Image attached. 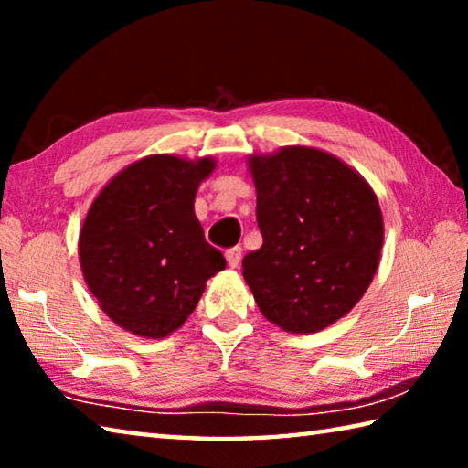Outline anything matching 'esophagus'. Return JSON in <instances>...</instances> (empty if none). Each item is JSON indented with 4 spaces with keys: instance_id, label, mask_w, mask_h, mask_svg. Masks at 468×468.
I'll return each mask as SVG.
<instances>
[{
    "instance_id": "esophagus-1",
    "label": "esophagus",
    "mask_w": 468,
    "mask_h": 468,
    "mask_svg": "<svg viewBox=\"0 0 468 468\" xmlns=\"http://www.w3.org/2000/svg\"><path fill=\"white\" fill-rule=\"evenodd\" d=\"M225 258H227V264H229V266H231V268H237V266H239V262H241V248H231V250H227Z\"/></svg>"
}]
</instances>
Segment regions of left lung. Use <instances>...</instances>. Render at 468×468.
<instances>
[{
	"instance_id": "obj_1",
	"label": "left lung",
	"mask_w": 468,
	"mask_h": 468,
	"mask_svg": "<svg viewBox=\"0 0 468 468\" xmlns=\"http://www.w3.org/2000/svg\"><path fill=\"white\" fill-rule=\"evenodd\" d=\"M264 243L243 279L268 322L310 335L343 318L374 281L384 243L378 196L359 171L314 146L250 154Z\"/></svg>"
}]
</instances>
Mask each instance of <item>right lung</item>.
Masks as SVG:
<instances>
[{
    "instance_id": "add662e5",
    "label": "right lung",
    "mask_w": 468,
    "mask_h": 468,
    "mask_svg": "<svg viewBox=\"0 0 468 468\" xmlns=\"http://www.w3.org/2000/svg\"><path fill=\"white\" fill-rule=\"evenodd\" d=\"M217 158L150 154L94 197L78 237L86 284L111 322L140 338H167L196 310L225 258L206 243L194 200Z\"/></svg>"
}]
</instances>
